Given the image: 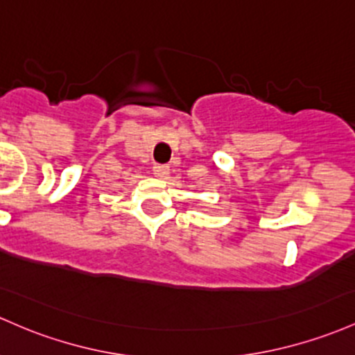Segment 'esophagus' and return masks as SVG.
I'll list each match as a JSON object with an SVG mask.
<instances>
[{
	"label": "esophagus",
	"mask_w": 355,
	"mask_h": 355,
	"mask_svg": "<svg viewBox=\"0 0 355 355\" xmlns=\"http://www.w3.org/2000/svg\"><path fill=\"white\" fill-rule=\"evenodd\" d=\"M170 173V168L166 165H155L153 166V175L157 178H166Z\"/></svg>",
	"instance_id": "1"
}]
</instances>
